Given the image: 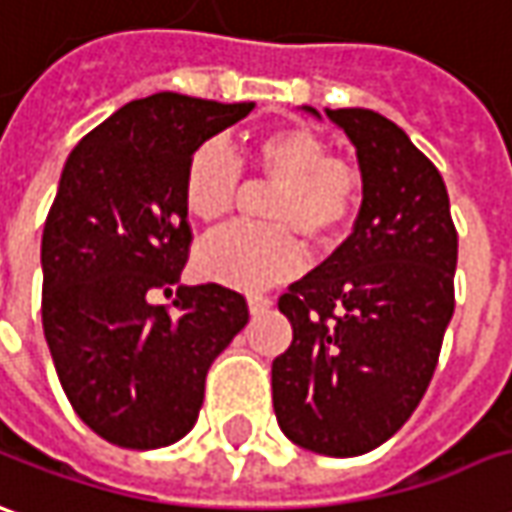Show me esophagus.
I'll use <instances>...</instances> for the list:
<instances>
[{"instance_id": "1", "label": "esophagus", "mask_w": 512, "mask_h": 512, "mask_svg": "<svg viewBox=\"0 0 512 512\" xmlns=\"http://www.w3.org/2000/svg\"><path fill=\"white\" fill-rule=\"evenodd\" d=\"M246 302H249V314L252 316L266 314V311L271 308V300L269 297H263V294H249V297H246Z\"/></svg>"}]
</instances>
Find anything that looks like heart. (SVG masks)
I'll list each match as a JSON object with an SVG mask.
<instances>
[{
	"label": "heart",
	"mask_w": 512,
	"mask_h": 512,
	"mask_svg": "<svg viewBox=\"0 0 512 512\" xmlns=\"http://www.w3.org/2000/svg\"><path fill=\"white\" fill-rule=\"evenodd\" d=\"M252 162L280 182L269 221L280 227H235L198 249V269L215 283L257 291L294 277L302 266V243H330L350 224L361 198V179L350 165L308 128H280L260 137ZM241 184V162L227 142H201L184 168L182 196L187 212L201 224H221L232 212Z\"/></svg>",
	"instance_id": "obj_1"
}]
</instances>
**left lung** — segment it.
Masks as SVG:
<instances>
[{
	"label": "left lung",
	"instance_id": "left-lung-1",
	"mask_svg": "<svg viewBox=\"0 0 512 512\" xmlns=\"http://www.w3.org/2000/svg\"><path fill=\"white\" fill-rule=\"evenodd\" d=\"M325 114L356 148L361 210L353 235L277 302L294 339L271 364V398L291 443L358 457L429 387L454 314L457 229L440 170L403 128L370 109Z\"/></svg>",
	"mask_w": 512,
	"mask_h": 512
}]
</instances>
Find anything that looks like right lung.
Returning <instances> with one entry per match:
<instances>
[{
  "label": "right lung",
  "mask_w": 512,
  "mask_h": 512,
  "mask_svg": "<svg viewBox=\"0 0 512 512\" xmlns=\"http://www.w3.org/2000/svg\"><path fill=\"white\" fill-rule=\"evenodd\" d=\"M255 103L159 92L131 100L69 154L41 238V322L72 409L123 448H162L196 426L215 356L249 322L238 291L179 284L190 224L184 168Z\"/></svg>",
  "instance_id": "add662e5"
}]
</instances>
